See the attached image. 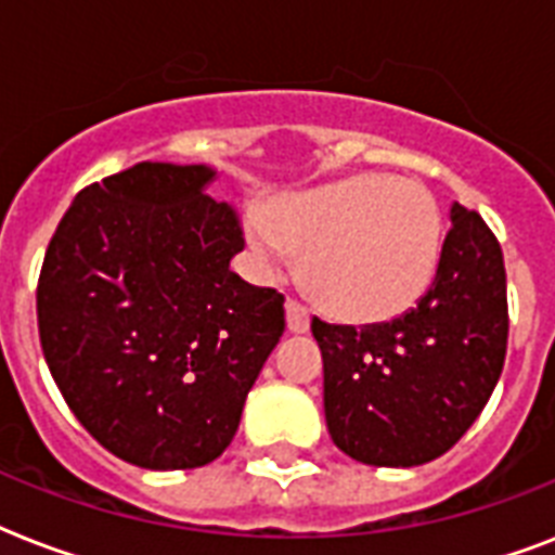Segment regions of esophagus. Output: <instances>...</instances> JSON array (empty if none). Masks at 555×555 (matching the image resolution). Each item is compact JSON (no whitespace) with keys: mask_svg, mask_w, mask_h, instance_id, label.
<instances>
[{"mask_svg":"<svg viewBox=\"0 0 555 555\" xmlns=\"http://www.w3.org/2000/svg\"><path fill=\"white\" fill-rule=\"evenodd\" d=\"M285 317H287V328L294 331V334H305V331L311 328V313L308 308L294 299H287L285 302Z\"/></svg>","mask_w":555,"mask_h":555,"instance_id":"esophagus-1","label":"esophagus"}]
</instances>
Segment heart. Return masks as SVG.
<instances>
[{
    "label": "heart",
    "mask_w": 555,
    "mask_h": 555,
    "mask_svg": "<svg viewBox=\"0 0 555 555\" xmlns=\"http://www.w3.org/2000/svg\"><path fill=\"white\" fill-rule=\"evenodd\" d=\"M261 259H299L305 291L322 311L354 325L412 311L429 291L443 250V218L417 178L365 172L285 192L247 221Z\"/></svg>",
    "instance_id": "heart-1"
}]
</instances>
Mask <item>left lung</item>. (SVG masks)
Wrapping results in <instances>:
<instances>
[{
  "mask_svg": "<svg viewBox=\"0 0 555 555\" xmlns=\"http://www.w3.org/2000/svg\"><path fill=\"white\" fill-rule=\"evenodd\" d=\"M449 221L438 273L412 311L363 328L311 322L331 440L360 464L421 466L449 452L504 369V256L478 212L452 204Z\"/></svg>",
  "mask_w": 555,
  "mask_h": 555,
  "instance_id": "left-lung-1",
  "label": "left lung"
}]
</instances>
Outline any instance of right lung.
Segmentation results:
<instances>
[{
    "mask_svg": "<svg viewBox=\"0 0 555 555\" xmlns=\"http://www.w3.org/2000/svg\"><path fill=\"white\" fill-rule=\"evenodd\" d=\"M207 164H134L74 198L37 291L42 354L74 417L143 469H195L233 440L285 331V296L230 270L238 218Z\"/></svg>",
    "mask_w": 555,
    "mask_h": 555,
    "instance_id": "obj_1",
    "label": "right lung"
}]
</instances>
